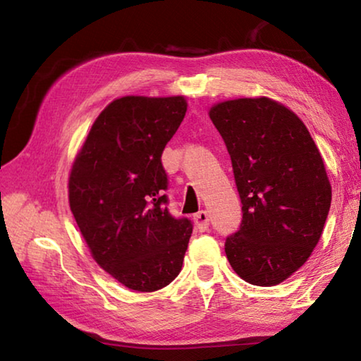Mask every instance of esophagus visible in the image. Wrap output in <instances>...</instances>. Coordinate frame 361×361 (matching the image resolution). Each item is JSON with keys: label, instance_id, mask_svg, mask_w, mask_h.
Returning a JSON list of instances; mask_svg holds the SVG:
<instances>
[{"label": "esophagus", "instance_id": "1", "mask_svg": "<svg viewBox=\"0 0 361 361\" xmlns=\"http://www.w3.org/2000/svg\"><path fill=\"white\" fill-rule=\"evenodd\" d=\"M194 223H195V228H197L200 232H205L207 229H209V224H210L209 213H207L205 210H200L199 213H195Z\"/></svg>", "mask_w": 361, "mask_h": 361}]
</instances>
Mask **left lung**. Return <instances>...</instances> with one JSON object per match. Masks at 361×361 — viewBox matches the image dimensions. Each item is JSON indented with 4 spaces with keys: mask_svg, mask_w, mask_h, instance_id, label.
<instances>
[{
    "mask_svg": "<svg viewBox=\"0 0 361 361\" xmlns=\"http://www.w3.org/2000/svg\"><path fill=\"white\" fill-rule=\"evenodd\" d=\"M209 114L242 202L226 256L245 282L279 285L309 259L326 221L331 185L320 151L302 121L267 97L221 102Z\"/></svg>",
    "mask_w": 361,
    "mask_h": 361,
    "instance_id": "8db88e82",
    "label": "left lung"
}]
</instances>
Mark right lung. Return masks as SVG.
<instances>
[{
    "instance_id": "right-lung-1",
    "label": "right lung",
    "mask_w": 361,
    "mask_h": 361,
    "mask_svg": "<svg viewBox=\"0 0 361 361\" xmlns=\"http://www.w3.org/2000/svg\"><path fill=\"white\" fill-rule=\"evenodd\" d=\"M185 97H122L103 109L78 152L70 209L94 259L127 288L149 293L178 276L192 223L164 194L162 151L186 114Z\"/></svg>"
}]
</instances>
